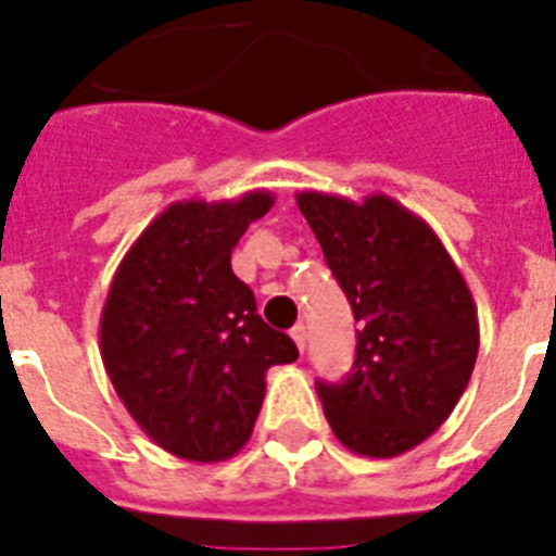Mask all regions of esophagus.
I'll return each instance as SVG.
<instances>
[{
	"mask_svg": "<svg viewBox=\"0 0 556 556\" xmlns=\"http://www.w3.org/2000/svg\"><path fill=\"white\" fill-rule=\"evenodd\" d=\"M291 340L296 342V349L305 351V340H308V333H305V325H293L291 328Z\"/></svg>",
	"mask_w": 556,
	"mask_h": 556,
	"instance_id": "34e87169",
	"label": "esophagus"
}]
</instances>
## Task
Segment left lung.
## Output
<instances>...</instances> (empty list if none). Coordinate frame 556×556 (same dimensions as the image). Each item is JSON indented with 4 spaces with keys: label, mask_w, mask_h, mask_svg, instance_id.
Listing matches in <instances>:
<instances>
[{
    "label": "left lung",
    "mask_w": 556,
    "mask_h": 556,
    "mask_svg": "<svg viewBox=\"0 0 556 556\" xmlns=\"http://www.w3.org/2000/svg\"><path fill=\"white\" fill-rule=\"evenodd\" d=\"M296 205L359 323L349 380L317 382L328 426L354 454L400 457L434 434L471 380V291L431 225L386 193L300 191Z\"/></svg>",
    "instance_id": "left-lung-1"
}]
</instances>
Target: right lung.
Listing matches in <instances>:
<instances>
[{"label": "right lung", "instance_id": "1", "mask_svg": "<svg viewBox=\"0 0 556 556\" xmlns=\"http://www.w3.org/2000/svg\"><path fill=\"white\" fill-rule=\"evenodd\" d=\"M270 205L268 191L174 202L114 274L99 319L102 363L137 426L174 457H233L251 440L268 368L300 356L231 270L233 245Z\"/></svg>", "mask_w": 556, "mask_h": 556}]
</instances>
